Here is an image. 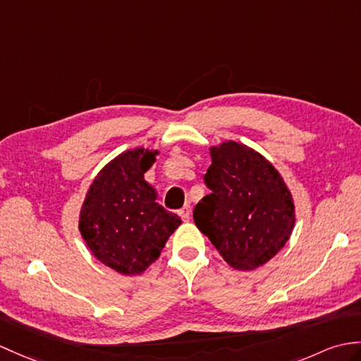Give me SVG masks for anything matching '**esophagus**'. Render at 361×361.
Returning <instances> with one entry per match:
<instances>
[{
	"instance_id": "1",
	"label": "esophagus",
	"mask_w": 361,
	"mask_h": 361,
	"mask_svg": "<svg viewBox=\"0 0 361 361\" xmlns=\"http://www.w3.org/2000/svg\"><path fill=\"white\" fill-rule=\"evenodd\" d=\"M178 214H180L183 221H189V219H190V206L186 204L183 209H180Z\"/></svg>"
}]
</instances>
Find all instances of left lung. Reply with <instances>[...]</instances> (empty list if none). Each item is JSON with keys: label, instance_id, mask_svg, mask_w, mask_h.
I'll use <instances>...</instances> for the list:
<instances>
[{"label": "left lung", "instance_id": "left-lung-1", "mask_svg": "<svg viewBox=\"0 0 361 361\" xmlns=\"http://www.w3.org/2000/svg\"><path fill=\"white\" fill-rule=\"evenodd\" d=\"M204 175L211 194L194 209L197 228L238 271H254L280 252L295 223V207L279 171L245 145L211 149Z\"/></svg>", "mask_w": 361, "mask_h": 361}]
</instances>
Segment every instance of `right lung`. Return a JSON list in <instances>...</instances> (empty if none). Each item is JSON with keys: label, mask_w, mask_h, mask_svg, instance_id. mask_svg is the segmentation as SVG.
<instances>
[{"label": "right lung", "mask_w": 361, "mask_h": 361, "mask_svg": "<svg viewBox=\"0 0 361 361\" xmlns=\"http://www.w3.org/2000/svg\"><path fill=\"white\" fill-rule=\"evenodd\" d=\"M157 150L133 149L104 166L97 175L80 214V232L99 262L114 271L141 274L160 257L178 215L155 201L145 172Z\"/></svg>", "instance_id": "obj_1"}]
</instances>
